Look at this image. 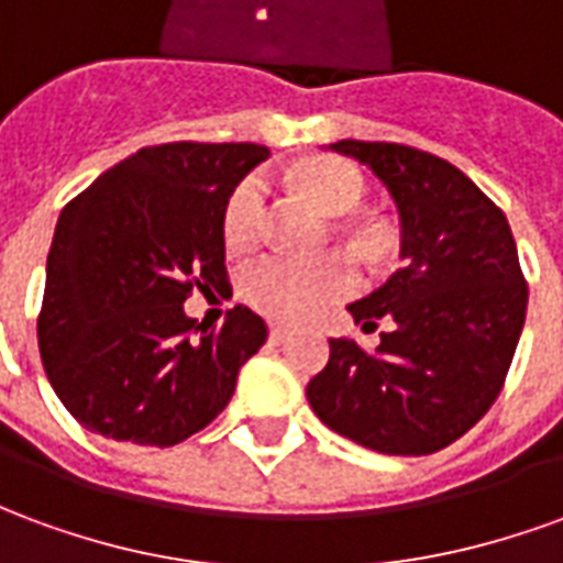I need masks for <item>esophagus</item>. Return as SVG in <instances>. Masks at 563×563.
Listing matches in <instances>:
<instances>
[{
	"label": "esophagus",
	"instance_id": "34e87169",
	"mask_svg": "<svg viewBox=\"0 0 563 563\" xmlns=\"http://www.w3.org/2000/svg\"><path fill=\"white\" fill-rule=\"evenodd\" d=\"M271 343H274V346H280L283 341H286V338H289V331L286 329H280V325H271Z\"/></svg>",
	"mask_w": 563,
	"mask_h": 563
}]
</instances>
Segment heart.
I'll use <instances>...</instances> for the list:
<instances>
[{
	"label": "heart",
	"mask_w": 563,
	"mask_h": 563,
	"mask_svg": "<svg viewBox=\"0 0 563 563\" xmlns=\"http://www.w3.org/2000/svg\"><path fill=\"white\" fill-rule=\"evenodd\" d=\"M301 192L307 201L329 217H343L362 205L365 180L353 165L325 159L310 165L301 174ZM265 213V192L258 180H244L238 186L222 213V241L229 250H246L258 238ZM367 253L371 241H355ZM353 271L341 256L286 258L268 256L246 265L241 274V298L246 305L265 313L274 322H305L317 317L322 307L334 305L338 298L353 289Z\"/></svg>",
	"instance_id": "heart-1"
}]
</instances>
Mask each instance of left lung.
Listing matches in <instances>:
<instances>
[{"mask_svg":"<svg viewBox=\"0 0 563 563\" xmlns=\"http://www.w3.org/2000/svg\"><path fill=\"white\" fill-rule=\"evenodd\" d=\"M389 189L404 268L346 310L389 331L377 350L329 341L307 401L334 434L386 455H431L479 422L519 343L528 286L504 210L471 177L424 150L338 141Z\"/></svg>","mask_w":563,"mask_h":563,"instance_id":"obj_1","label":"left lung"}]
</instances>
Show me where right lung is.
<instances>
[{
	"instance_id": "right-lung-1",
	"label": "right lung",
	"mask_w": 563,
	"mask_h": 563,
	"mask_svg": "<svg viewBox=\"0 0 563 563\" xmlns=\"http://www.w3.org/2000/svg\"><path fill=\"white\" fill-rule=\"evenodd\" d=\"M268 159L258 144H159L102 172L56 220L38 353L56 398L92 434L174 446L232 401L268 338L250 307L222 329L186 317L192 289L225 283L222 213Z\"/></svg>"
}]
</instances>
